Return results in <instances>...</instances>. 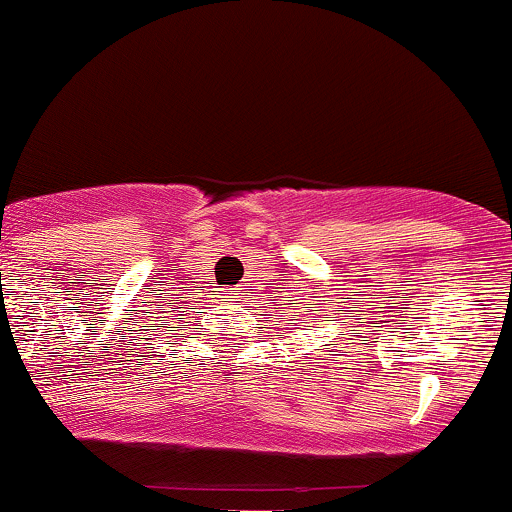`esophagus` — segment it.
Wrapping results in <instances>:
<instances>
[{
  "mask_svg": "<svg viewBox=\"0 0 512 512\" xmlns=\"http://www.w3.org/2000/svg\"><path fill=\"white\" fill-rule=\"evenodd\" d=\"M228 301H236V298H238V291H228Z\"/></svg>",
  "mask_w": 512,
  "mask_h": 512,
  "instance_id": "1",
  "label": "esophagus"
}]
</instances>
